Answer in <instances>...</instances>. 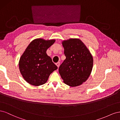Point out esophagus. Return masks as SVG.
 <instances>
[{"instance_id":"1","label":"esophagus","mask_w":120,"mask_h":120,"mask_svg":"<svg viewBox=\"0 0 120 120\" xmlns=\"http://www.w3.org/2000/svg\"><path fill=\"white\" fill-rule=\"evenodd\" d=\"M56 65L57 66V67L59 68L60 67V62H57V63H56Z\"/></svg>"}]
</instances>
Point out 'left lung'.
Segmentation results:
<instances>
[{"mask_svg":"<svg viewBox=\"0 0 120 120\" xmlns=\"http://www.w3.org/2000/svg\"><path fill=\"white\" fill-rule=\"evenodd\" d=\"M66 59L59 68L66 85L75 87L81 85L88 79L93 69V58L81 39L70 38L62 41Z\"/></svg>","mask_w":120,"mask_h":120,"instance_id":"obj_1","label":"left lung"}]
</instances>
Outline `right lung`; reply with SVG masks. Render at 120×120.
I'll use <instances>...</instances> for the list:
<instances>
[{
    "instance_id": "obj_1",
    "label": "right lung",
    "mask_w": 120,
    "mask_h": 120,
    "mask_svg": "<svg viewBox=\"0 0 120 120\" xmlns=\"http://www.w3.org/2000/svg\"><path fill=\"white\" fill-rule=\"evenodd\" d=\"M55 39L37 38L27 46L19 61V68L25 81L34 86H39L48 81L49 75L57 69L48 56L46 50Z\"/></svg>"
}]
</instances>
